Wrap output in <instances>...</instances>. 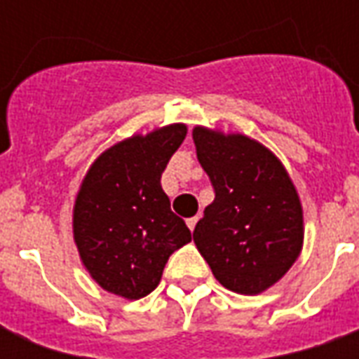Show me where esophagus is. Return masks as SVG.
Instances as JSON below:
<instances>
[{"instance_id":"obj_1","label":"esophagus","mask_w":359,"mask_h":359,"mask_svg":"<svg viewBox=\"0 0 359 359\" xmlns=\"http://www.w3.org/2000/svg\"><path fill=\"white\" fill-rule=\"evenodd\" d=\"M196 223H198V217H190V219H187V225H188V229H190V231H194Z\"/></svg>"}]
</instances>
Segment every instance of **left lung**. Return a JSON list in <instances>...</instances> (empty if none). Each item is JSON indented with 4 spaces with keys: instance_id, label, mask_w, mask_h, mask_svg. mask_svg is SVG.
<instances>
[{
    "instance_id": "8db88e82",
    "label": "left lung",
    "mask_w": 359,
    "mask_h": 359,
    "mask_svg": "<svg viewBox=\"0 0 359 359\" xmlns=\"http://www.w3.org/2000/svg\"><path fill=\"white\" fill-rule=\"evenodd\" d=\"M196 156L215 200L194 229L198 252L233 292L254 294L285 277L304 246V210L283 161L241 133L194 126Z\"/></svg>"
}]
</instances>
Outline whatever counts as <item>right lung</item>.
I'll return each mask as SVG.
<instances>
[{"mask_svg":"<svg viewBox=\"0 0 359 359\" xmlns=\"http://www.w3.org/2000/svg\"><path fill=\"white\" fill-rule=\"evenodd\" d=\"M187 130L172 123L113 144L90 165L74 198L82 265L103 290L125 300L148 296L169 256L192 241L161 188V172Z\"/></svg>","mask_w":359,"mask_h":359,"instance_id":"1","label":"right lung"}]
</instances>
